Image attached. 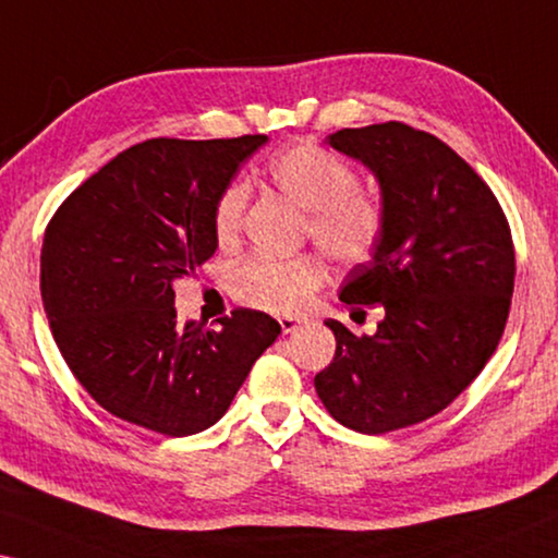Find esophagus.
Returning <instances> with one entry per match:
<instances>
[{"label": "esophagus", "instance_id": "1", "mask_svg": "<svg viewBox=\"0 0 558 558\" xmlns=\"http://www.w3.org/2000/svg\"><path fill=\"white\" fill-rule=\"evenodd\" d=\"M300 323H303V320H298V317H290V315H282V317H278V325H280L282 335L293 332L295 327H300Z\"/></svg>", "mask_w": 558, "mask_h": 558}]
</instances>
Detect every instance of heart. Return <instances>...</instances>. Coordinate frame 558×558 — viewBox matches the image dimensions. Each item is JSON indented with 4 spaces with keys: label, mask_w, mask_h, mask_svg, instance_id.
Masks as SVG:
<instances>
[{
    "label": "heart",
    "mask_w": 558,
    "mask_h": 558,
    "mask_svg": "<svg viewBox=\"0 0 558 558\" xmlns=\"http://www.w3.org/2000/svg\"><path fill=\"white\" fill-rule=\"evenodd\" d=\"M270 181L280 193L305 208V233L338 265H357L373 255L385 233V203L360 189L357 171L338 154L315 144L282 148L268 161ZM247 189L231 183L214 208V233L231 245L243 231ZM325 270L313 255H253L231 272L238 303L276 315H298L311 305Z\"/></svg>",
    "instance_id": "heart-1"
}]
</instances>
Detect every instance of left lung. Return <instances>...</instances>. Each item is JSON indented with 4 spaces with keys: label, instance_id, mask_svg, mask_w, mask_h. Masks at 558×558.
<instances>
[{
    "label": "left lung",
    "instance_id": "8db88e82",
    "mask_svg": "<svg viewBox=\"0 0 558 558\" xmlns=\"http://www.w3.org/2000/svg\"><path fill=\"white\" fill-rule=\"evenodd\" d=\"M327 144L360 158L383 189L385 233L340 300L379 303L385 320L362 338L327 320L338 348L315 390L344 427L387 435L435 417L494 355L514 293V241L489 185L427 131L387 121Z\"/></svg>",
    "mask_w": 558,
    "mask_h": 558
}]
</instances>
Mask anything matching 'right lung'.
I'll return each instance as SVG.
<instances>
[{
    "mask_svg": "<svg viewBox=\"0 0 558 558\" xmlns=\"http://www.w3.org/2000/svg\"><path fill=\"white\" fill-rule=\"evenodd\" d=\"M265 141L148 138L51 216L44 311L69 369L113 417L166 437L208 429L280 335L258 311L238 307L208 330L173 307V280L216 253L218 196Z\"/></svg>",
    "mask_w": 558,
    "mask_h": 558,
    "instance_id": "add662e5",
    "label": "right lung"
}]
</instances>
